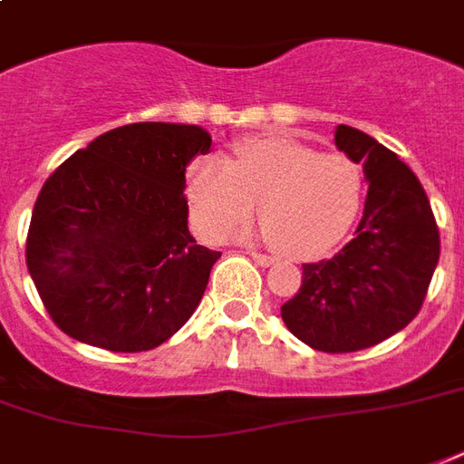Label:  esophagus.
<instances>
[{
  "instance_id": "34e87169",
  "label": "esophagus",
  "mask_w": 464,
  "mask_h": 464,
  "mask_svg": "<svg viewBox=\"0 0 464 464\" xmlns=\"http://www.w3.org/2000/svg\"><path fill=\"white\" fill-rule=\"evenodd\" d=\"M250 257H253L255 262H257V265H260V267H272V265H275V257H269V255H262V253H255V250H250Z\"/></svg>"
}]
</instances>
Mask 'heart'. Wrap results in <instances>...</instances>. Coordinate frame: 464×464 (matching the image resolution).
Instances as JSON below:
<instances>
[{
  "instance_id": "b5f03b06",
  "label": "heart",
  "mask_w": 464,
  "mask_h": 464,
  "mask_svg": "<svg viewBox=\"0 0 464 464\" xmlns=\"http://www.w3.org/2000/svg\"><path fill=\"white\" fill-rule=\"evenodd\" d=\"M363 178L349 156L317 154L286 137H253L233 149V163L202 156L188 168L192 224L211 240L226 238L260 204L262 236L286 257H320L352 228Z\"/></svg>"
}]
</instances>
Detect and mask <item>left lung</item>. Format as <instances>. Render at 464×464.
<instances>
[{
    "label": "left lung",
    "instance_id": "obj_1",
    "mask_svg": "<svg viewBox=\"0 0 464 464\" xmlns=\"http://www.w3.org/2000/svg\"><path fill=\"white\" fill-rule=\"evenodd\" d=\"M334 147L363 166V217L334 257L304 265L301 289L282 305L291 334L327 353L368 349L404 330L440 255L431 204L410 166L349 125H337Z\"/></svg>",
    "mask_w": 464,
    "mask_h": 464
}]
</instances>
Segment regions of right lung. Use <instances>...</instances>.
I'll use <instances>...</instances> for the list:
<instances>
[{"label": "right lung", "mask_w": 464, "mask_h": 464, "mask_svg": "<svg viewBox=\"0 0 464 464\" xmlns=\"http://www.w3.org/2000/svg\"><path fill=\"white\" fill-rule=\"evenodd\" d=\"M199 125L134 122L69 156L33 207L25 265L64 334L149 352L188 323L221 253L188 228L185 170L209 154Z\"/></svg>", "instance_id": "obj_1"}]
</instances>
